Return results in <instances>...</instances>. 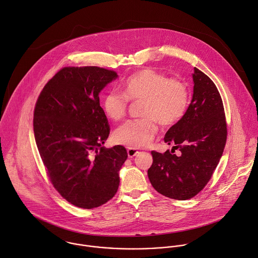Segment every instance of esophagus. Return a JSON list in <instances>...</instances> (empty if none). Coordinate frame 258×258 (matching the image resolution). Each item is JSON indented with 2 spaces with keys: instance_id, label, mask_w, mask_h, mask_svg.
I'll list each match as a JSON object with an SVG mask.
<instances>
[{
  "instance_id": "esophagus-1",
  "label": "esophagus",
  "mask_w": 258,
  "mask_h": 258,
  "mask_svg": "<svg viewBox=\"0 0 258 258\" xmlns=\"http://www.w3.org/2000/svg\"><path fill=\"white\" fill-rule=\"evenodd\" d=\"M138 154H139V151L137 149H135V148H127V156L130 158H134Z\"/></svg>"
}]
</instances>
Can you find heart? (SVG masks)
<instances>
[{
  "instance_id": "1",
  "label": "heart",
  "mask_w": 258,
  "mask_h": 258,
  "mask_svg": "<svg viewBox=\"0 0 258 258\" xmlns=\"http://www.w3.org/2000/svg\"><path fill=\"white\" fill-rule=\"evenodd\" d=\"M123 94L111 90L102 100V107L111 120L118 121L126 113L128 100H143L140 119L128 120L113 134L114 141L130 148L150 144L158 132V122L172 126L185 114L189 93L185 83L152 69H143L131 75L121 85Z\"/></svg>"
}]
</instances>
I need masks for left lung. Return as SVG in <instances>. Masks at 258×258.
Listing matches in <instances>:
<instances>
[{"mask_svg": "<svg viewBox=\"0 0 258 258\" xmlns=\"http://www.w3.org/2000/svg\"><path fill=\"white\" fill-rule=\"evenodd\" d=\"M194 94L184 116L171 126L164 142L180 154L153 151L148 177L161 195L178 201L197 196L211 179L227 140L224 106L214 82L195 68Z\"/></svg>", "mask_w": 258, "mask_h": 258, "instance_id": "1", "label": "left lung"}]
</instances>
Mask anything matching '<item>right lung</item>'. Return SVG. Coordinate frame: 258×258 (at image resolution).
<instances>
[{"instance_id":"add662e5","label":"right lung","mask_w":258,"mask_h":258,"mask_svg":"<svg viewBox=\"0 0 258 258\" xmlns=\"http://www.w3.org/2000/svg\"><path fill=\"white\" fill-rule=\"evenodd\" d=\"M117 74L98 67H67L48 81L34 109L35 142L47 175L72 205L94 209L116 194L127 158L123 146L103 147L109 125L99 93Z\"/></svg>"}]
</instances>
